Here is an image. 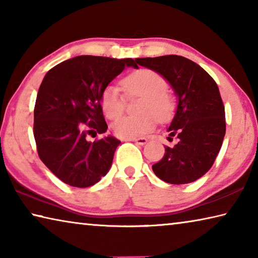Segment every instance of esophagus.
<instances>
[{"label": "esophagus", "instance_id": "obj_1", "mask_svg": "<svg viewBox=\"0 0 258 258\" xmlns=\"http://www.w3.org/2000/svg\"><path fill=\"white\" fill-rule=\"evenodd\" d=\"M130 141H133L135 143H138V145H140V146H143L148 142V140L146 138H137V139H131Z\"/></svg>", "mask_w": 258, "mask_h": 258}]
</instances>
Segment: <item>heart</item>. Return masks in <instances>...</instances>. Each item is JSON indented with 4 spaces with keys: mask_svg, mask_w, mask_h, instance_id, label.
I'll return each mask as SVG.
<instances>
[{
    "mask_svg": "<svg viewBox=\"0 0 258 258\" xmlns=\"http://www.w3.org/2000/svg\"><path fill=\"white\" fill-rule=\"evenodd\" d=\"M121 86L126 94L142 95L141 111L138 116H124L112 124L116 137L124 140L135 139L155 127L157 120L171 117L174 110V100L166 93L168 84L165 78L152 69L142 68L128 74L121 80ZM102 110L109 119L120 116L125 108V98L117 86L110 85L101 95Z\"/></svg>",
    "mask_w": 258,
    "mask_h": 258,
    "instance_id": "1",
    "label": "heart"
}]
</instances>
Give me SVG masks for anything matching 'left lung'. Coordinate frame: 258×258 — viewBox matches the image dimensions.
Masks as SVG:
<instances>
[{"label":"left lung","instance_id":"1","mask_svg":"<svg viewBox=\"0 0 258 258\" xmlns=\"http://www.w3.org/2000/svg\"><path fill=\"white\" fill-rule=\"evenodd\" d=\"M135 61L160 74L177 98L175 115L167 128L174 147H165L152 171L171 184H186L205 175L214 164L225 135V111L217 84L194 61L169 54Z\"/></svg>","mask_w":258,"mask_h":258}]
</instances>
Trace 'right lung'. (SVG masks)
Segmentation results:
<instances>
[{
	"label": "right lung",
	"instance_id": "obj_1",
	"mask_svg": "<svg viewBox=\"0 0 258 258\" xmlns=\"http://www.w3.org/2000/svg\"><path fill=\"white\" fill-rule=\"evenodd\" d=\"M126 67L138 64L130 58L78 55L43 78L34 109V138L41 160L66 184L91 186L110 169L119 140L86 138L107 131L101 95Z\"/></svg>",
	"mask_w": 258,
	"mask_h": 258
}]
</instances>
